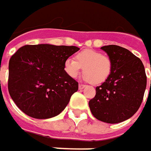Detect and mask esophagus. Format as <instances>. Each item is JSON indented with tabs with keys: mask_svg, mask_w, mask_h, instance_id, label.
Segmentation results:
<instances>
[{
	"mask_svg": "<svg viewBox=\"0 0 151 151\" xmlns=\"http://www.w3.org/2000/svg\"><path fill=\"white\" fill-rule=\"evenodd\" d=\"M85 87H86V85L79 84V90H82V89H84Z\"/></svg>",
	"mask_w": 151,
	"mask_h": 151,
	"instance_id": "1",
	"label": "esophagus"
}]
</instances>
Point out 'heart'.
Here are the masks:
<instances>
[{"mask_svg":"<svg viewBox=\"0 0 151 151\" xmlns=\"http://www.w3.org/2000/svg\"><path fill=\"white\" fill-rule=\"evenodd\" d=\"M75 60H67L64 64L68 76L76 78L80 70H83V78L92 84L100 85L109 78L113 63L107 55L94 50H84L75 55Z\"/></svg>","mask_w":151,"mask_h":151,"instance_id":"b5f03b06","label":"heart"}]
</instances>
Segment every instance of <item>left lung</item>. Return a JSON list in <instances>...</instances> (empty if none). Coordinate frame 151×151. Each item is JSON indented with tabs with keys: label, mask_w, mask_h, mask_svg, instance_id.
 Masks as SVG:
<instances>
[{
	"label": "left lung",
	"mask_w": 151,
	"mask_h": 151,
	"mask_svg": "<svg viewBox=\"0 0 151 151\" xmlns=\"http://www.w3.org/2000/svg\"><path fill=\"white\" fill-rule=\"evenodd\" d=\"M113 63L112 73L96 87V96L89 101L92 115L107 124H118L131 118L139 108L146 88L142 61L129 50L118 45L101 48Z\"/></svg>",
	"instance_id": "1"
}]
</instances>
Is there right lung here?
Returning <instances> with one entry per match:
<instances>
[{
	"mask_svg": "<svg viewBox=\"0 0 151 151\" xmlns=\"http://www.w3.org/2000/svg\"><path fill=\"white\" fill-rule=\"evenodd\" d=\"M79 50L48 44L20 48L9 61L8 91L16 105L34 119L59 115L78 90L64 64Z\"/></svg>",
	"mask_w": 151,
	"mask_h": 151,
	"instance_id": "add662e5",
	"label": "right lung"
}]
</instances>
